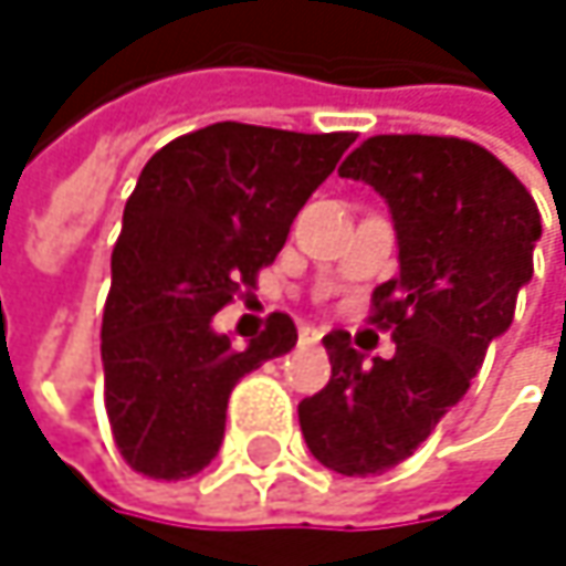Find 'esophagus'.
<instances>
[{"mask_svg":"<svg viewBox=\"0 0 566 566\" xmlns=\"http://www.w3.org/2000/svg\"><path fill=\"white\" fill-rule=\"evenodd\" d=\"M301 340L304 344H317L321 340V331L317 327H301Z\"/></svg>","mask_w":566,"mask_h":566,"instance_id":"34e87169","label":"esophagus"}]
</instances>
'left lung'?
Instances as JSON below:
<instances>
[{"label": "left lung", "mask_w": 566, "mask_h": 566, "mask_svg": "<svg viewBox=\"0 0 566 566\" xmlns=\"http://www.w3.org/2000/svg\"><path fill=\"white\" fill-rule=\"evenodd\" d=\"M337 172L370 182L394 212L399 275L374 287L370 324L396 354L364 364L350 334L331 331V380L297 419L321 465L364 479L409 459L465 396L534 275L541 212L495 154L462 137L380 134Z\"/></svg>", "instance_id": "8db88e82"}]
</instances>
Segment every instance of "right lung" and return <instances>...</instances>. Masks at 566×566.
I'll return each mask as SVG.
<instances>
[{"instance_id":"1","label":"right lung","mask_w":566,"mask_h":566,"mask_svg":"<svg viewBox=\"0 0 566 566\" xmlns=\"http://www.w3.org/2000/svg\"><path fill=\"white\" fill-rule=\"evenodd\" d=\"M350 144L347 130L222 120L176 137L144 167L124 206L101 321L104 409L134 472L164 482L202 472L222 446L235 384L294 347L282 311L245 350L212 331V314L259 284Z\"/></svg>"}]
</instances>
